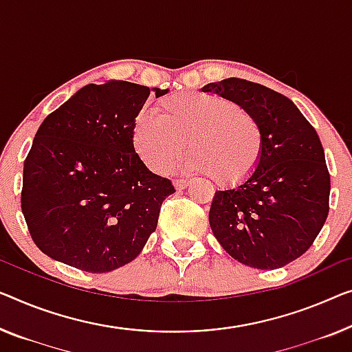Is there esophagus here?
Masks as SVG:
<instances>
[{
    "label": "esophagus",
    "mask_w": 352,
    "mask_h": 352,
    "mask_svg": "<svg viewBox=\"0 0 352 352\" xmlns=\"http://www.w3.org/2000/svg\"><path fill=\"white\" fill-rule=\"evenodd\" d=\"M188 185H190V182L186 178H177V180H174V186L177 190H185Z\"/></svg>",
    "instance_id": "esophagus-1"
}]
</instances>
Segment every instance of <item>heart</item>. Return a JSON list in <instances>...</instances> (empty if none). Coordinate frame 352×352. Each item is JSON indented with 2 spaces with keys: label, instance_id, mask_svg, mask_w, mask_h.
<instances>
[{
  "label": "heart",
  "instance_id": "b5f03b06",
  "mask_svg": "<svg viewBox=\"0 0 352 352\" xmlns=\"http://www.w3.org/2000/svg\"><path fill=\"white\" fill-rule=\"evenodd\" d=\"M134 148L153 172H166L188 148L186 167L219 186H237L254 174L264 151L258 118L230 99L207 93L161 98L155 113L139 115Z\"/></svg>",
  "mask_w": 352,
  "mask_h": 352
}]
</instances>
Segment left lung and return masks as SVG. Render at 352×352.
Returning a JSON list of instances; mask_svg holds the SVG:
<instances>
[{"instance_id": "8db88e82", "label": "left lung", "mask_w": 352, "mask_h": 352, "mask_svg": "<svg viewBox=\"0 0 352 352\" xmlns=\"http://www.w3.org/2000/svg\"><path fill=\"white\" fill-rule=\"evenodd\" d=\"M202 91L240 104L264 133L254 174L214 192L208 213L213 235L245 265L285 267L310 248L327 219L330 175L321 140L291 99L261 83L230 77Z\"/></svg>"}]
</instances>
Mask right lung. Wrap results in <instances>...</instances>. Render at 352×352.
Returning a JSON list of instances; mask_svg holds the SVG:
<instances>
[{
	"instance_id": "add662e5",
	"label": "right lung",
	"mask_w": 352,
	"mask_h": 352,
	"mask_svg": "<svg viewBox=\"0 0 352 352\" xmlns=\"http://www.w3.org/2000/svg\"><path fill=\"white\" fill-rule=\"evenodd\" d=\"M148 96L138 83H90L39 126L20 202L31 239L49 258L106 274L138 258L156 229L175 188L134 150L135 117Z\"/></svg>"
}]
</instances>
